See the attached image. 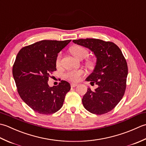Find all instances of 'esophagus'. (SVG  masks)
<instances>
[{
  "label": "esophagus",
  "instance_id": "1",
  "mask_svg": "<svg viewBox=\"0 0 146 146\" xmlns=\"http://www.w3.org/2000/svg\"><path fill=\"white\" fill-rule=\"evenodd\" d=\"M77 85H78V84L76 83H71V87H75V86H76Z\"/></svg>",
  "mask_w": 146,
  "mask_h": 146
}]
</instances>
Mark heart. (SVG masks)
I'll list each match as a JSON object with an SVG mask.
<instances>
[{
	"label": "heart",
	"instance_id": "heart-1",
	"mask_svg": "<svg viewBox=\"0 0 146 146\" xmlns=\"http://www.w3.org/2000/svg\"><path fill=\"white\" fill-rule=\"evenodd\" d=\"M71 52L74 56L78 59H80V60L86 58L88 55V51L85 48L80 46H73L71 49ZM61 58V54H59L56 58V61L57 65H60ZM83 75H84V71L83 70H73L68 71L65 75V77L71 81L77 82L81 79Z\"/></svg>",
	"mask_w": 146,
	"mask_h": 146
}]
</instances>
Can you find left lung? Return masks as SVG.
I'll list each match as a JSON object with an SVG mask.
<instances>
[{
	"label": "left lung",
	"mask_w": 146,
	"mask_h": 146,
	"mask_svg": "<svg viewBox=\"0 0 146 146\" xmlns=\"http://www.w3.org/2000/svg\"><path fill=\"white\" fill-rule=\"evenodd\" d=\"M73 42L89 49L97 58L94 71L85 80L98 87L94 91L88 88L82 98L83 107L92 113H106L113 109L124 95L128 73L125 59L112 42L89 38Z\"/></svg>",
	"instance_id": "left-lung-1"
}]
</instances>
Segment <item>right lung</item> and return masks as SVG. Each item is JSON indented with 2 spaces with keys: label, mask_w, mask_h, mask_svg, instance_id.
<instances>
[{
  "label": "right lung",
  "mask_w": 146,
  "mask_h": 146,
  "mask_svg": "<svg viewBox=\"0 0 146 146\" xmlns=\"http://www.w3.org/2000/svg\"><path fill=\"white\" fill-rule=\"evenodd\" d=\"M71 40H42L22 48L18 52L12 74L21 98L36 112L52 114L63 106L65 96L71 88L62 80L49 86L50 74L56 70L58 54Z\"/></svg>",
  "instance_id": "add662e5"
}]
</instances>
